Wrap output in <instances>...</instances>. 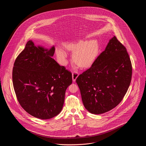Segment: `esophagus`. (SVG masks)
<instances>
[{
  "mask_svg": "<svg viewBox=\"0 0 146 146\" xmlns=\"http://www.w3.org/2000/svg\"><path fill=\"white\" fill-rule=\"evenodd\" d=\"M78 76H79V74L77 72H74L72 73V80H73V82L76 81V78H78Z\"/></svg>",
  "mask_w": 146,
  "mask_h": 146,
  "instance_id": "esophagus-1",
  "label": "esophagus"
}]
</instances>
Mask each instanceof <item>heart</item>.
<instances>
[{
	"instance_id": "b5f03b06",
	"label": "heart",
	"mask_w": 146,
	"mask_h": 146,
	"mask_svg": "<svg viewBox=\"0 0 146 146\" xmlns=\"http://www.w3.org/2000/svg\"><path fill=\"white\" fill-rule=\"evenodd\" d=\"M64 46L67 50L74 52L73 55V61L81 67L90 66L96 60L100 50L99 42L96 39L68 42L64 44ZM56 54L61 63L65 64L67 57L66 52L62 49L58 48Z\"/></svg>"
}]
</instances>
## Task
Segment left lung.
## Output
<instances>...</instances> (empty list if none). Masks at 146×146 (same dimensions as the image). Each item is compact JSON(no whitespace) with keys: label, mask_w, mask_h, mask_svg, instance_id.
<instances>
[{"label":"left lung","mask_w":146,"mask_h":146,"mask_svg":"<svg viewBox=\"0 0 146 146\" xmlns=\"http://www.w3.org/2000/svg\"><path fill=\"white\" fill-rule=\"evenodd\" d=\"M131 76L126 49L114 36L90 68L76 78L86 110L100 114L115 107L124 97Z\"/></svg>","instance_id":"obj_1"}]
</instances>
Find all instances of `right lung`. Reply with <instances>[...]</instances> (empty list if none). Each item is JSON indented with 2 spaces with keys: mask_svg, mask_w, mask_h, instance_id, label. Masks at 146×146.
Masks as SVG:
<instances>
[{
  "mask_svg": "<svg viewBox=\"0 0 146 146\" xmlns=\"http://www.w3.org/2000/svg\"><path fill=\"white\" fill-rule=\"evenodd\" d=\"M50 49L29 40L16 58L13 70L14 90L21 107L31 115L49 119L62 111L71 73L52 58Z\"/></svg>",
  "mask_w": 146,
  "mask_h": 146,
  "instance_id": "right-lung-1",
  "label": "right lung"
}]
</instances>
